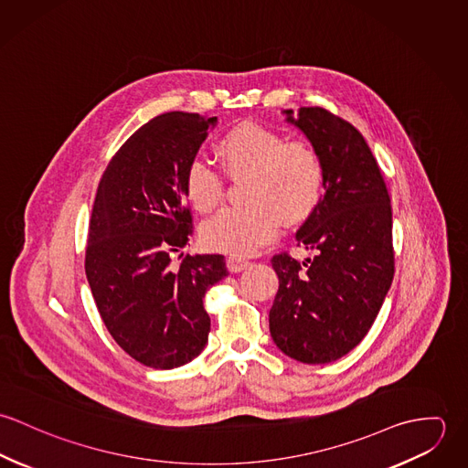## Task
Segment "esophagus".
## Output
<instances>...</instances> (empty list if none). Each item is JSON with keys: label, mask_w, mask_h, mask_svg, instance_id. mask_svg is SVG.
<instances>
[{"label": "esophagus", "mask_w": 468, "mask_h": 468, "mask_svg": "<svg viewBox=\"0 0 468 468\" xmlns=\"http://www.w3.org/2000/svg\"><path fill=\"white\" fill-rule=\"evenodd\" d=\"M249 265H250V263H249L247 260H243V258H238V256H229V258H227V268H229L232 273H238V271L245 270Z\"/></svg>", "instance_id": "1"}]
</instances>
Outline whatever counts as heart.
Segmentation results:
<instances>
[{
	"label": "heart",
	"instance_id": "b5f03b06",
	"mask_svg": "<svg viewBox=\"0 0 468 468\" xmlns=\"http://www.w3.org/2000/svg\"><path fill=\"white\" fill-rule=\"evenodd\" d=\"M216 149L230 176H247L243 198L249 203L225 207L201 225V241L208 250L252 254L277 236L281 221H304L321 200L324 160L306 138L286 140L273 128L241 122L219 136ZM184 186L200 212L216 208L225 195L223 175L203 158L189 162Z\"/></svg>",
	"mask_w": 468,
	"mask_h": 468
}]
</instances>
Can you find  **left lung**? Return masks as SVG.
Wrapping results in <instances>:
<instances>
[{"mask_svg": "<svg viewBox=\"0 0 468 468\" xmlns=\"http://www.w3.org/2000/svg\"><path fill=\"white\" fill-rule=\"evenodd\" d=\"M288 121L324 160V197L297 230V245L315 256L275 254L279 277L268 321L275 346L304 364L347 355L373 326L395 275L391 198L362 133L332 112L292 110Z\"/></svg>", "mask_w": 468, "mask_h": 468, "instance_id": "obj_1", "label": "left lung"}]
</instances>
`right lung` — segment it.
Segmentation results:
<instances>
[{
  "instance_id": "1",
  "label": "right lung",
  "mask_w": 468,
  "mask_h": 468,
  "mask_svg": "<svg viewBox=\"0 0 468 468\" xmlns=\"http://www.w3.org/2000/svg\"><path fill=\"white\" fill-rule=\"evenodd\" d=\"M216 117L171 112L136 130L110 160L91 210L84 268L115 342L136 362L173 369L205 347L207 290L219 254L184 256L195 232L186 171Z\"/></svg>"
}]
</instances>
